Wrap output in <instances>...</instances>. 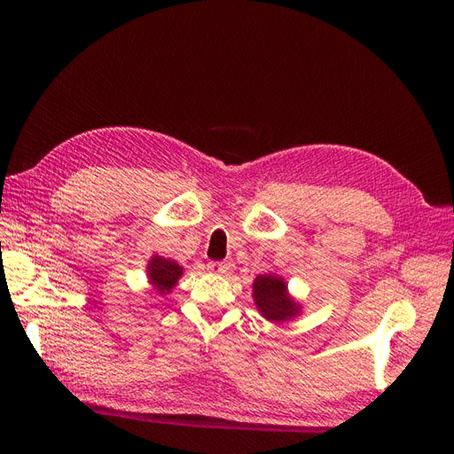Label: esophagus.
Masks as SVG:
<instances>
[{"label":"esophagus","instance_id":"obj_1","mask_svg":"<svg viewBox=\"0 0 454 454\" xmlns=\"http://www.w3.org/2000/svg\"><path fill=\"white\" fill-rule=\"evenodd\" d=\"M231 269H232L231 263H217V261H214V263H208V270L212 274H217V277H227Z\"/></svg>","mask_w":454,"mask_h":454}]
</instances>
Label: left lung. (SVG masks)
<instances>
[{"label":"left lung","instance_id":"left-lung-1","mask_svg":"<svg viewBox=\"0 0 454 454\" xmlns=\"http://www.w3.org/2000/svg\"><path fill=\"white\" fill-rule=\"evenodd\" d=\"M254 303L267 322L286 324L301 314L303 307L287 292L286 280L277 272L259 274L254 280Z\"/></svg>","mask_w":454,"mask_h":454}]
</instances>
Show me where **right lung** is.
I'll use <instances>...</instances> for the list:
<instances>
[{
    "mask_svg": "<svg viewBox=\"0 0 454 454\" xmlns=\"http://www.w3.org/2000/svg\"><path fill=\"white\" fill-rule=\"evenodd\" d=\"M145 272H147V280L151 287H153L159 295H168L176 287L177 280L182 278L184 267L174 259H167L162 255H151V259L147 261Z\"/></svg>",
    "mask_w": 454,
    "mask_h": 454,
    "instance_id": "obj_1",
    "label": "right lung"
}]
</instances>
